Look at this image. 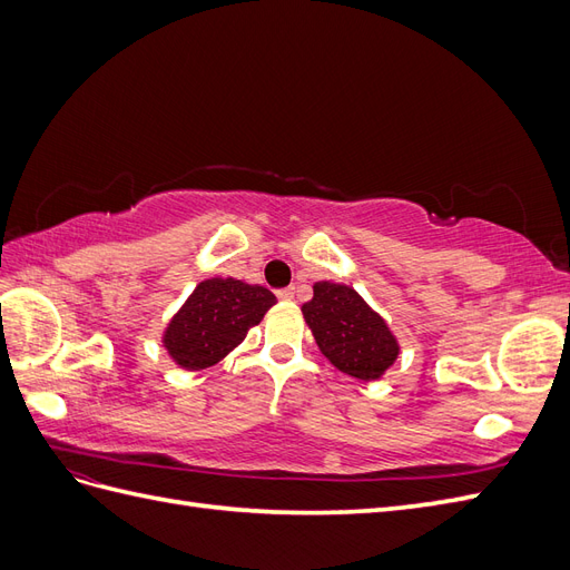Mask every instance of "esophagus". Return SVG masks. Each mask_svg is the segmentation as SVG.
Returning <instances> with one entry per match:
<instances>
[{"label":"esophagus","mask_w":570,"mask_h":570,"mask_svg":"<svg viewBox=\"0 0 570 570\" xmlns=\"http://www.w3.org/2000/svg\"><path fill=\"white\" fill-rule=\"evenodd\" d=\"M278 299H283V302H292V299H295V287L278 289Z\"/></svg>","instance_id":"esophagus-1"}]
</instances>
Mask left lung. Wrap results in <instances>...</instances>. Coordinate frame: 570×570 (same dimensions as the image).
Listing matches in <instances>:
<instances>
[{
  "instance_id": "left-lung-1",
  "label": "left lung",
  "mask_w": 570,
  "mask_h": 570,
  "mask_svg": "<svg viewBox=\"0 0 570 570\" xmlns=\"http://www.w3.org/2000/svg\"><path fill=\"white\" fill-rule=\"evenodd\" d=\"M302 314L331 364L358 381L381 377L400 354L385 321L347 285L316 283Z\"/></svg>"
}]
</instances>
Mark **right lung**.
Masks as SVG:
<instances>
[{"mask_svg":"<svg viewBox=\"0 0 570 570\" xmlns=\"http://www.w3.org/2000/svg\"><path fill=\"white\" fill-rule=\"evenodd\" d=\"M273 304L275 295L262 285L235 278L204 281L168 323L164 344L183 368H209L245 340Z\"/></svg>","mask_w":570,"mask_h":570,"instance_id":"obj_1","label":"right lung"}]
</instances>
